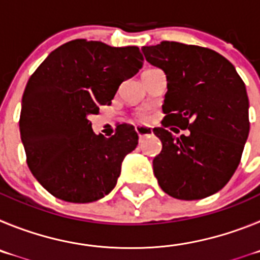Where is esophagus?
<instances>
[{
    "label": "esophagus",
    "mask_w": 260,
    "mask_h": 260,
    "mask_svg": "<svg viewBox=\"0 0 260 260\" xmlns=\"http://www.w3.org/2000/svg\"><path fill=\"white\" fill-rule=\"evenodd\" d=\"M135 132H137V134L139 135V138H143L146 137V135L152 134V128L144 127V126H138V127H135Z\"/></svg>",
    "instance_id": "34e87169"
}]
</instances>
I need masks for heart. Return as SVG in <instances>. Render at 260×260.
I'll use <instances>...</instances> for the list:
<instances>
[{
  "label": "heart",
  "instance_id": "obj_1",
  "mask_svg": "<svg viewBox=\"0 0 260 260\" xmlns=\"http://www.w3.org/2000/svg\"><path fill=\"white\" fill-rule=\"evenodd\" d=\"M148 70H151V69H148ZM137 118L139 119V121H144V119H147V113H144V112H141V113L137 114Z\"/></svg>",
  "mask_w": 260,
  "mask_h": 260
}]
</instances>
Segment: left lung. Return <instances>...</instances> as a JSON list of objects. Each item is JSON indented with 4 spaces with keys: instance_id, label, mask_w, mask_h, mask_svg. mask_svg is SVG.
<instances>
[{
    "instance_id": "left-lung-1",
    "label": "left lung",
    "mask_w": 260,
    "mask_h": 260,
    "mask_svg": "<svg viewBox=\"0 0 260 260\" xmlns=\"http://www.w3.org/2000/svg\"><path fill=\"white\" fill-rule=\"evenodd\" d=\"M142 52L168 82L167 116L153 128L162 143L152 162L158 185L176 199L210 197L232 178L249 137L245 83L228 59L208 48L161 41ZM177 127L189 134L176 137Z\"/></svg>"
}]
</instances>
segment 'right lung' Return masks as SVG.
Here are the masks:
<instances>
[{
	"label": "right lung",
	"instance_id": "obj_1",
	"mask_svg": "<svg viewBox=\"0 0 260 260\" xmlns=\"http://www.w3.org/2000/svg\"><path fill=\"white\" fill-rule=\"evenodd\" d=\"M142 66L138 47L77 39L53 50L31 75L22 99L20 138L29 171L53 197L88 203L114 189L138 134L122 123L112 137L96 135L88 116L109 105L119 84Z\"/></svg>",
	"mask_w": 260,
	"mask_h": 260
}]
</instances>
